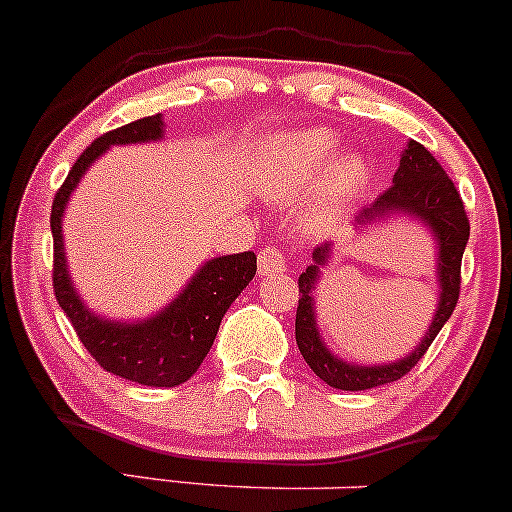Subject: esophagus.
I'll use <instances>...</instances> for the list:
<instances>
[{"instance_id": "34e87169", "label": "esophagus", "mask_w": 512, "mask_h": 512, "mask_svg": "<svg viewBox=\"0 0 512 512\" xmlns=\"http://www.w3.org/2000/svg\"><path fill=\"white\" fill-rule=\"evenodd\" d=\"M285 271V254L276 246H266L258 254V273L261 276H280Z\"/></svg>"}]
</instances>
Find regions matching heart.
I'll list each match as a JSON object with an SVG mask.
<instances>
[{"label": "heart", "mask_w": 512, "mask_h": 512, "mask_svg": "<svg viewBox=\"0 0 512 512\" xmlns=\"http://www.w3.org/2000/svg\"><path fill=\"white\" fill-rule=\"evenodd\" d=\"M339 141L332 131L312 129L278 141L266 156V190L278 200H295L315 188L332 158ZM364 180V166L356 158H344L329 175V190L322 197L320 214L342 205Z\"/></svg>", "instance_id": "heart-1"}]
</instances>
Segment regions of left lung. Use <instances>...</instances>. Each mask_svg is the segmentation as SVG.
Instances as JSON below:
<instances>
[{"label": "left lung", "instance_id": "8db88e82", "mask_svg": "<svg viewBox=\"0 0 512 512\" xmlns=\"http://www.w3.org/2000/svg\"><path fill=\"white\" fill-rule=\"evenodd\" d=\"M410 214L417 217L422 224L430 227V232L437 239V276H439V302L437 312H434L430 329L425 332V339L412 349V354L405 359L395 361V364L383 366H356L346 364L337 359L327 346L322 344L320 332H317L315 320V298H312V288L320 280V268L327 263L332 244H322L312 251V266L300 273V300H298V315H295V342L302 359L307 366L322 378L327 386L339 390H368L376 386H386V383L398 381L405 373L415 368L417 361L427 354L434 337L444 322L452 317L456 300H459L461 288V256H464L466 241H469V217H466L464 202H461L459 190L454 188L452 178L444 173L437 158L427 151L425 146L410 141L408 148L400 158V168L395 170L393 185L378 195L373 205L364 207L356 217L359 224H371L376 219L386 217V214Z\"/></svg>", "mask_w": 512, "mask_h": 512}]
</instances>
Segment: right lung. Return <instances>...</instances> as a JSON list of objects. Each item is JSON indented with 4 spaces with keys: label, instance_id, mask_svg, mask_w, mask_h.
Wrapping results in <instances>:
<instances>
[{
    "label": "right lung",
    "instance_id": "obj_1",
    "mask_svg": "<svg viewBox=\"0 0 512 512\" xmlns=\"http://www.w3.org/2000/svg\"><path fill=\"white\" fill-rule=\"evenodd\" d=\"M163 126L166 124L161 114H153L107 131L92 141L70 168L51 207L53 293L58 305L75 327L82 346L104 371L153 388L180 386L200 368L207 351L212 349L224 312L256 276L254 251L212 258L192 276L183 293L156 317L129 324L102 320L100 315L87 310L75 293L63 249V212L70 195L78 188L85 170L109 146L158 141L163 139Z\"/></svg>",
    "mask_w": 512,
    "mask_h": 512
}]
</instances>
